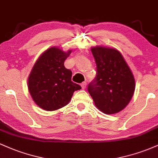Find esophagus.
Segmentation results:
<instances>
[{
  "instance_id": "obj_1",
  "label": "esophagus",
  "mask_w": 158,
  "mask_h": 158,
  "mask_svg": "<svg viewBox=\"0 0 158 158\" xmlns=\"http://www.w3.org/2000/svg\"><path fill=\"white\" fill-rule=\"evenodd\" d=\"M86 85H87V82H86V81H83V82L81 84V88H82V89H85V88H86Z\"/></svg>"
}]
</instances>
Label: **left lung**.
Segmentation results:
<instances>
[{
	"mask_svg": "<svg viewBox=\"0 0 158 158\" xmlns=\"http://www.w3.org/2000/svg\"><path fill=\"white\" fill-rule=\"evenodd\" d=\"M97 76L88 85V93L99 110L117 114L126 108L133 97L135 80L122 54L114 48L97 46L91 48Z\"/></svg>",
	"mask_w": 158,
	"mask_h": 158,
	"instance_id": "1",
	"label": "left lung"
}]
</instances>
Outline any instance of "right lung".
Here are the masks:
<instances>
[{
	"label": "right lung",
	"mask_w": 158,
	"mask_h": 158,
	"mask_svg": "<svg viewBox=\"0 0 158 158\" xmlns=\"http://www.w3.org/2000/svg\"><path fill=\"white\" fill-rule=\"evenodd\" d=\"M71 50L65 52L50 48L34 64L28 78V89L37 106L45 110H56L68 105L75 90L81 87L71 81L72 72L64 67Z\"/></svg>",
	"instance_id": "obj_1"
}]
</instances>
